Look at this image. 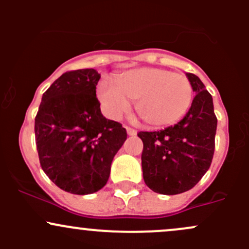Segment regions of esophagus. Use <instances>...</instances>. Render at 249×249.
I'll list each match as a JSON object with an SVG mask.
<instances>
[{"instance_id":"obj_1","label":"esophagus","mask_w":249,"mask_h":249,"mask_svg":"<svg viewBox=\"0 0 249 249\" xmlns=\"http://www.w3.org/2000/svg\"><path fill=\"white\" fill-rule=\"evenodd\" d=\"M126 132H127V135H129V136H136V135H137L136 130L131 129V127H126Z\"/></svg>"}]
</instances>
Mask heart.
<instances>
[{
  "instance_id": "heart-1",
  "label": "heart",
  "mask_w": 249,
  "mask_h": 249,
  "mask_svg": "<svg viewBox=\"0 0 249 249\" xmlns=\"http://www.w3.org/2000/svg\"><path fill=\"white\" fill-rule=\"evenodd\" d=\"M102 109L118 119L137 100V112L150 126L175 124L184 117L193 101V88L183 74L155 67H141L120 74L117 79L104 78L97 85Z\"/></svg>"
}]
</instances>
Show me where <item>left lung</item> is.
<instances>
[{
	"mask_svg": "<svg viewBox=\"0 0 249 249\" xmlns=\"http://www.w3.org/2000/svg\"><path fill=\"white\" fill-rule=\"evenodd\" d=\"M195 97L180 122L160 131H141L144 183L158 194L192 189L210 169L214 153L217 117L213 100L200 78L187 73Z\"/></svg>",
	"mask_w": 249,
	"mask_h": 249,
	"instance_id": "8db88e82",
	"label": "left lung"
}]
</instances>
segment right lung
I'll list each match as a JSON object with an SVG mask.
<instances>
[{"instance_id": "obj_1", "label": "right lung", "mask_w": 249, "mask_h": 249, "mask_svg": "<svg viewBox=\"0 0 249 249\" xmlns=\"http://www.w3.org/2000/svg\"><path fill=\"white\" fill-rule=\"evenodd\" d=\"M94 69L60 76L42 96L35 135L42 170L60 189L76 195L99 192L126 140L122 124L100 109Z\"/></svg>"}]
</instances>
